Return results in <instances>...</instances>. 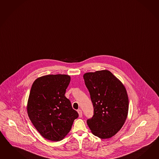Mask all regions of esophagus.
<instances>
[{
	"instance_id": "obj_1",
	"label": "esophagus",
	"mask_w": 159,
	"mask_h": 159,
	"mask_svg": "<svg viewBox=\"0 0 159 159\" xmlns=\"http://www.w3.org/2000/svg\"><path fill=\"white\" fill-rule=\"evenodd\" d=\"M77 112L79 113V117H82V116H83V113H82V110L81 109H79V110H77Z\"/></svg>"
}]
</instances>
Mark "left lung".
I'll use <instances>...</instances> for the list:
<instances>
[{
  "label": "left lung",
  "mask_w": 159,
  "mask_h": 159,
  "mask_svg": "<svg viewBox=\"0 0 159 159\" xmlns=\"http://www.w3.org/2000/svg\"><path fill=\"white\" fill-rule=\"evenodd\" d=\"M83 78L94 107L93 116L87 123L95 136L110 138L121 129L127 119L129 103L127 91L107 70L88 72Z\"/></svg>",
  "instance_id": "8db88e82"
}]
</instances>
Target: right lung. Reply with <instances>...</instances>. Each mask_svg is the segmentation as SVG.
<instances>
[{"label": "right lung", "mask_w": 159, "mask_h": 159, "mask_svg": "<svg viewBox=\"0 0 159 159\" xmlns=\"http://www.w3.org/2000/svg\"><path fill=\"white\" fill-rule=\"evenodd\" d=\"M70 81L66 75H48L36 79L31 87L28 115L39 133L48 140L63 139L79 116L65 96Z\"/></svg>", "instance_id": "right-lung-1"}]
</instances>
